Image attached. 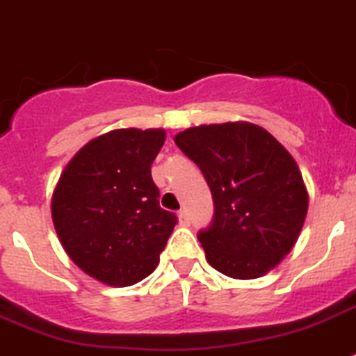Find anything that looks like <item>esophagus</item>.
Returning <instances> with one entry per match:
<instances>
[{
    "instance_id": "34e87169",
    "label": "esophagus",
    "mask_w": 356,
    "mask_h": 356,
    "mask_svg": "<svg viewBox=\"0 0 356 356\" xmlns=\"http://www.w3.org/2000/svg\"><path fill=\"white\" fill-rule=\"evenodd\" d=\"M177 218H179V225H182V227L190 225V214L186 213V211H179Z\"/></svg>"
}]
</instances>
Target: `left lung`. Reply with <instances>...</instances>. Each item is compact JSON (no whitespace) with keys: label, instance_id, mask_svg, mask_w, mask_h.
<instances>
[{"label":"left lung","instance_id":"1","mask_svg":"<svg viewBox=\"0 0 356 356\" xmlns=\"http://www.w3.org/2000/svg\"><path fill=\"white\" fill-rule=\"evenodd\" d=\"M175 145L206 177L211 227L198 232L214 270L238 280L266 275L293 250L309 211V191L287 149L250 122L197 126Z\"/></svg>","mask_w":356,"mask_h":356}]
</instances>
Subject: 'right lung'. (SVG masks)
<instances>
[{
	"label": "right lung",
	"instance_id": "add662e5",
	"mask_svg": "<svg viewBox=\"0 0 356 356\" xmlns=\"http://www.w3.org/2000/svg\"><path fill=\"white\" fill-rule=\"evenodd\" d=\"M165 129H115L83 145L54 186L51 216L86 275L127 287L156 270L177 218L159 207L150 165Z\"/></svg>",
	"mask_w": 356,
	"mask_h": 356
}]
</instances>
